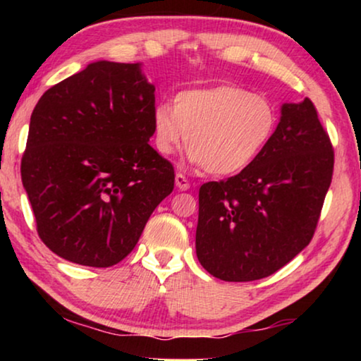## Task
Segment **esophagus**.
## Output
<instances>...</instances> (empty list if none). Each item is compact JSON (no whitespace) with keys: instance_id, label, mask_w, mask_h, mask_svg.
<instances>
[{"instance_id":"1","label":"esophagus","mask_w":361,"mask_h":361,"mask_svg":"<svg viewBox=\"0 0 361 361\" xmlns=\"http://www.w3.org/2000/svg\"><path fill=\"white\" fill-rule=\"evenodd\" d=\"M176 185H177V189L179 190H187V189H190V182L187 180V177L184 176V174H176Z\"/></svg>"}]
</instances>
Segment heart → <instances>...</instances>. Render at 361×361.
Listing matches in <instances>:
<instances>
[{"label": "heart", "mask_w": 361, "mask_h": 361, "mask_svg": "<svg viewBox=\"0 0 361 361\" xmlns=\"http://www.w3.org/2000/svg\"><path fill=\"white\" fill-rule=\"evenodd\" d=\"M276 125L273 102L236 85L184 90L174 105L157 103L152 110L156 149L169 156L187 135L190 161L214 176L246 169L269 145Z\"/></svg>", "instance_id": "obj_1"}]
</instances>
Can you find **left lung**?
<instances>
[{"instance_id":"1","label":"left lung","mask_w":361,"mask_h":361,"mask_svg":"<svg viewBox=\"0 0 361 361\" xmlns=\"http://www.w3.org/2000/svg\"><path fill=\"white\" fill-rule=\"evenodd\" d=\"M332 174L334 147L314 103H284L264 151L240 174L200 187V264L230 283L276 273L312 240Z\"/></svg>"}]
</instances>
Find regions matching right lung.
Here are the masks:
<instances>
[{
    "label": "right lung",
    "instance_id": "1",
    "mask_svg": "<svg viewBox=\"0 0 361 361\" xmlns=\"http://www.w3.org/2000/svg\"><path fill=\"white\" fill-rule=\"evenodd\" d=\"M154 90L141 63L98 61L39 98L21 179L39 238L61 258L120 263L174 189V167L149 146Z\"/></svg>",
    "mask_w": 361,
    "mask_h": 361
}]
</instances>
